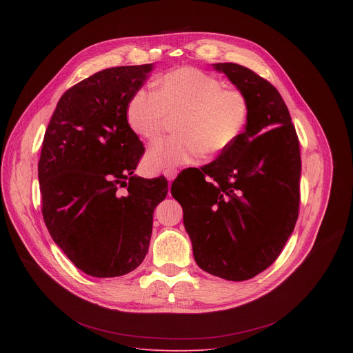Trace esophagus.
Here are the masks:
<instances>
[{
  "mask_svg": "<svg viewBox=\"0 0 353 353\" xmlns=\"http://www.w3.org/2000/svg\"><path fill=\"white\" fill-rule=\"evenodd\" d=\"M163 173H164L165 179L169 180V181H173V180L176 179V176H177V170H176V169H167V170H164Z\"/></svg>",
  "mask_w": 353,
  "mask_h": 353,
  "instance_id": "esophagus-1",
  "label": "esophagus"
}]
</instances>
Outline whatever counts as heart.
<instances>
[{"mask_svg": "<svg viewBox=\"0 0 353 353\" xmlns=\"http://www.w3.org/2000/svg\"><path fill=\"white\" fill-rule=\"evenodd\" d=\"M154 91L139 90L127 104V123L144 141H157L170 120L176 136L150 148L147 164L153 170L189 164L203 153L214 157L228 152L246 130L250 101L242 90L223 87L212 74L180 67L153 83Z\"/></svg>", "mask_w": 353, "mask_h": 353, "instance_id": "heart-1", "label": "heart"}]
</instances>
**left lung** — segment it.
Wrapping results in <instances>:
<instances>
[{
    "label": "left lung",
    "mask_w": 353,
    "mask_h": 353,
    "mask_svg": "<svg viewBox=\"0 0 353 353\" xmlns=\"http://www.w3.org/2000/svg\"><path fill=\"white\" fill-rule=\"evenodd\" d=\"M213 67L248 96L249 123L242 137L213 163L183 170L172 194L183 208L196 263L221 279L242 282L279 257L294 229L301 147L274 85L234 63Z\"/></svg>",
    "instance_id": "left-lung-1"
}]
</instances>
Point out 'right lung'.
<instances>
[{
    "label": "right lung",
    "mask_w": 353,
    "mask_h": 353,
    "mask_svg": "<svg viewBox=\"0 0 353 353\" xmlns=\"http://www.w3.org/2000/svg\"><path fill=\"white\" fill-rule=\"evenodd\" d=\"M152 64L105 68L68 88L44 134L39 181L46 226L70 261L94 277L134 270L147 254L164 177L133 176L144 145L127 104Z\"/></svg>",
    "instance_id": "1"
}]
</instances>
